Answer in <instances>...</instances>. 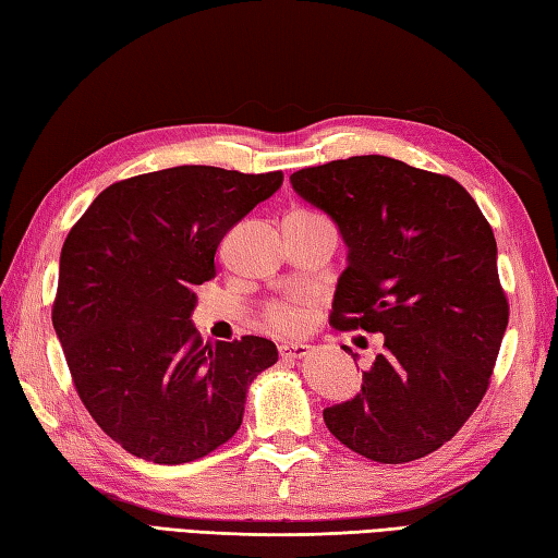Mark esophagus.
<instances>
[{"mask_svg":"<svg viewBox=\"0 0 558 558\" xmlns=\"http://www.w3.org/2000/svg\"><path fill=\"white\" fill-rule=\"evenodd\" d=\"M278 350L282 360H302L312 352V348L304 345V342H282Z\"/></svg>","mask_w":558,"mask_h":558,"instance_id":"1","label":"esophagus"}]
</instances>
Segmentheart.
<instances>
[{"label":"heart","instance_id":"1","mask_svg":"<svg viewBox=\"0 0 558 558\" xmlns=\"http://www.w3.org/2000/svg\"><path fill=\"white\" fill-rule=\"evenodd\" d=\"M316 310V298L312 292H294L288 298L272 300L266 304V324L280 336H298L310 328Z\"/></svg>","mask_w":558,"mask_h":558}]
</instances>
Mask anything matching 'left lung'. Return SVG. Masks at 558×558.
<instances>
[{
	"mask_svg": "<svg viewBox=\"0 0 558 558\" xmlns=\"http://www.w3.org/2000/svg\"><path fill=\"white\" fill-rule=\"evenodd\" d=\"M290 182L350 246L330 326L384 333L362 393L326 408V426L386 465L434 453L487 393L508 326L489 220L453 177L386 156L302 168Z\"/></svg>",
	"mask_w": 558,
	"mask_h": 558,
	"instance_id": "8db88e82",
	"label": "left lung"
}]
</instances>
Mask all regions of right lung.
I'll list each match as a JSON object with an SVG mask.
<instances>
[{"mask_svg": "<svg viewBox=\"0 0 558 558\" xmlns=\"http://www.w3.org/2000/svg\"><path fill=\"white\" fill-rule=\"evenodd\" d=\"M282 184L180 165L110 184L69 230L52 302L76 393L129 453L182 465L228 444L246 388L278 362L258 336L204 342L189 322L234 222Z\"/></svg>", "mask_w": 558, "mask_h": 558, "instance_id": "obj_1", "label": "right lung"}]
</instances>
